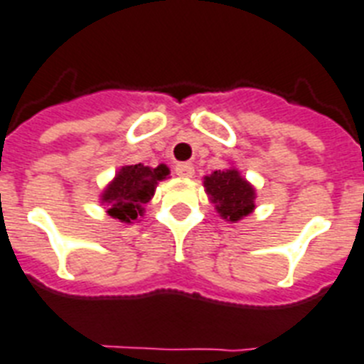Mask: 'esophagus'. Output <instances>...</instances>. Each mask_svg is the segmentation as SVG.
<instances>
[{
    "label": "esophagus",
    "mask_w": 364,
    "mask_h": 364,
    "mask_svg": "<svg viewBox=\"0 0 364 364\" xmlns=\"http://www.w3.org/2000/svg\"><path fill=\"white\" fill-rule=\"evenodd\" d=\"M176 173L179 177H192L194 176V166L188 164V162H181V164H177L176 166Z\"/></svg>",
    "instance_id": "esophagus-1"
}]
</instances>
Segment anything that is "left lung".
Wrapping results in <instances>:
<instances>
[{
    "instance_id": "1",
    "label": "left lung",
    "mask_w": 364,
    "mask_h": 364,
    "mask_svg": "<svg viewBox=\"0 0 364 364\" xmlns=\"http://www.w3.org/2000/svg\"><path fill=\"white\" fill-rule=\"evenodd\" d=\"M203 187L218 215L230 223H237L254 211L256 191L235 168L215 170L203 177Z\"/></svg>"
}]
</instances>
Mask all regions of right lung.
I'll use <instances>...</instances> for the list:
<instances>
[{"mask_svg": "<svg viewBox=\"0 0 364 364\" xmlns=\"http://www.w3.org/2000/svg\"><path fill=\"white\" fill-rule=\"evenodd\" d=\"M168 173L170 170L166 164H159L156 168L144 164L123 166L100 194V202L108 205V215L112 218L131 224L144 215V205L155 194L156 183L166 179Z\"/></svg>", "mask_w": 364, "mask_h": 364, "instance_id": "add662e5", "label": "right lung"}]
</instances>
